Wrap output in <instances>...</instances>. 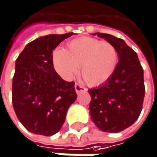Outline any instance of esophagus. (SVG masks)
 Listing matches in <instances>:
<instances>
[{
    "label": "esophagus",
    "mask_w": 157,
    "mask_h": 157,
    "mask_svg": "<svg viewBox=\"0 0 157 157\" xmlns=\"http://www.w3.org/2000/svg\"><path fill=\"white\" fill-rule=\"evenodd\" d=\"M75 92H76V94H79V93H81V92H86V91H87V88H85V87H83V86L80 85V84H78V83H75Z\"/></svg>",
    "instance_id": "1"
}]
</instances>
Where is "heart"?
<instances>
[{
	"label": "heart",
	"instance_id": "b5f03b06",
	"mask_svg": "<svg viewBox=\"0 0 157 157\" xmlns=\"http://www.w3.org/2000/svg\"><path fill=\"white\" fill-rule=\"evenodd\" d=\"M118 53L108 42L82 37L68 43L67 50L56 47L52 53L53 69L65 81H71L81 73L90 85H99L111 77L116 67Z\"/></svg>",
	"mask_w": 157,
	"mask_h": 157
}]
</instances>
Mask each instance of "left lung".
Segmentation results:
<instances>
[{"label": "left lung", "instance_id": "obj_1", "mask_svg": "<svg viewBox=\"0 0 157 157\" xmlns=\"http://www.w3.org/2000/svg\"><path fill=\"white\" fill-rule=\"evenodd\" d=\"M112 44L118 53V63L106 82L90 89V114L103 132L118 133L131 126L141 113L144 83V70L136 52L120 38L108 33L94 35Z\"/></svg>", "mask_w": 157, "mask_h": 157}]
</instances>
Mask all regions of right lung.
I'll list each match as a JSON object with an SVG mask.
<instances>
[{
  "mask_svg": "<svg viewBox=\"0 0 157 157\" xmlns=\"http://www.w3.org/2000/svg\"><path fill=\"white\" fill-rule=\"evenodd\" d=\"M74 33L49 34L29 43L15 63L13 105L21 124L35 135L50 136L62 128L67 110L77 94L75 82L55 72L52 51Z\"/></svg>",
  "mask_w": 157,
  "mask_h": 157,
  "instance_id": "obj_1",
  "label": "right lung"
}]
</instances>
